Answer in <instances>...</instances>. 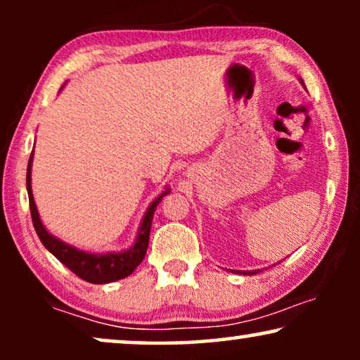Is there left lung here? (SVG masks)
<instances>
[{
	"mask_svg": "<svg viewBox=\"0 0 360 360\" xmlns=\"http://www.w3.org/2000/svg\"><path fill=\"white\" fill-rule=\"evenodd\" d=\"M303 83V82H302ZM257 270H249V272H240V274H245V275H254Z\"/></svg>",
	"mask_w": 360,
	"mask_h": 360,
	"instance_id": "1",
	"label": "left lung"
}]
</instances>
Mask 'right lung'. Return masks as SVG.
<instances>
[{
    "instance_id": "obj_1",
    "label": "right lung",
    "mask_w": 360,
    "mask_h": 360,
    "mask_svg": "<svg viewBox=\"0 0 360 360\" xmlns=\"http://www.w3.org/2000/svg\"><path fill=\"white\" fill-rule=\"evenodd\" d=\"M31 162L32 154L29 157L27 164V175H26V185H27V195H29V208H31L32 216V224L34 229L41 239V243L46 245V249L56 255L60 262L72 270L77 277L90 283H110L115 280H121L134 272V269L142 262V259L146 257L147 245H149V234H150V224L152 218H154V211L157 205L160 203L164 195L169 193V190L164 191V195H160L155 201H152V205L147 210V213L142 219L139 236H137L134 245L131 249L124 250V252L117 254H88L83 250H78L72 245H68L57 238H53L52 234H49L46 228H44L41 219H39V213L32 198V190H31Z\"/></svg>"
}]
</instances>
